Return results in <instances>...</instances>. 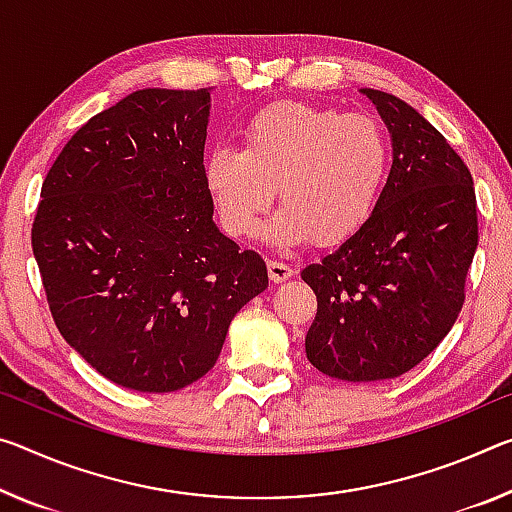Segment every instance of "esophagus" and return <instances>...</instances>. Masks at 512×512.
I'll list each match as a JSON object with an SVG mask.
<instances>
[{
	"label": "esophagus",
	"mask_w": 512,
	"mask_h": 512,
	"mask_svg": "<svg viewBox=\"0 0 512 512\" xmlns=\"http://www.w3.org/2000/svg\"><path fill=\"white\" fill-rule=\"evenodd\" d=\"M294 273H296V271L291 269V266L285 264V262H278V259H271V262H269V278H271L273 282H285V280H289Z\"/></svg>",
	"instance_id": "esophagus-1"
}]
</instances>
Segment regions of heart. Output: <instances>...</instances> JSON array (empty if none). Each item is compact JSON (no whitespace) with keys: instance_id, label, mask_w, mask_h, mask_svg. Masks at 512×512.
<instances>
[{"instance_id":"heart-1","label":"heart","mask_w":512,"mask_h":512,"mask_svg":"<svg viewBox=\"0 0 512 512\" xmlns=\"http://www.w3.org/2000/svg\"><path fill=\"white\" fill-rule=\"evenodd\" d=\"M389 164L392 143L373 116L273 102L243 125L241 150L209 154L205 186L234 239L255 237L278 186L285 205L264 227L266 241L298 246L314 237L335 246L371 218Z\"/></svg>"}]
</instances>
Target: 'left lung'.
<instances>
[{
  "label": "left lung",
  "mask_w": 512,
  "mask_h": 512,
  "mask_svg": "<svg viewBox=\"0 0 512 512\" xmlns=\"http://www.w3.org/2000/svg\"><path fill=\"white\" fill-rule=\"evenodd\" d=\"M392 139V170L353 237L300 271L316 294L305 353L348 383L396 378L433 353L465 303L478 246L472 173L396 95L360 88Z\"/></svg>",
  "instance_id": "obj_1"
}]
</instances>
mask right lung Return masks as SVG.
Masks as SVG:
<instances>
[{
	"label": "right lung",
	"instance_id": "obj_1",
	"mask_svg": "<svg viewBox=\"0 0 512 512\" xmlns=\"http://www.w3.org/2000/svg\"><path fill=\"white\" fill-rule=\"evenodd\" d=\"M209 109V88L129 93L77 129L40 189L31 246L56 328L136 392L205 376L269 287L264 259L214 223Z\"/></svg>",
	"mask_w": 512,
	"mask_h": 512
}]
</instances>
